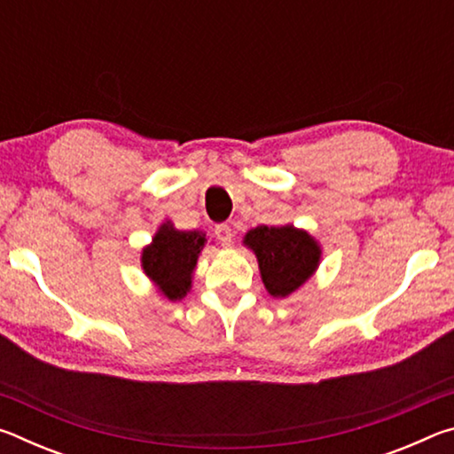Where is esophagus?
Returning <instances> with one entry per match:
<instances>
[{"label":"esophagus","instance_id":"esophagus-1","mask_svg":"<svg viewBox=\"0 0 454 454\" xmlns=\"http://www.w3.org/2000/svg\"><path fill=\"white\" fill-rule=\"evenodd\" d=\"M214 234H216V238H218L222 246H232L234 232H232V228H230L228 224H218L216 230H214Z\"/></svg>","mask_w":454,"mask_h":454}]
</instances>
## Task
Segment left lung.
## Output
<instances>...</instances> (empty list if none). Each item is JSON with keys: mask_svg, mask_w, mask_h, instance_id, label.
I'll list each match as a JSON object with an SVG mask.
<instances>
[{"mask_svg": "<svg viewBox=\"0 0 454 454\" xmlns=\"http://www.w3.org/2000/svg\"><path fill=\"white\" fill-rule=\"evenodd\" d=\"M244 246L254 252L268 294L286 298L317 272L322 248L302 228L256 226L246 232Z\"/></svg>", "mask_w": 454, "mask_h": 454, "instance_id": "8db88e82", "label": "left lung"}]
</instances>
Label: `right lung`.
I'll list each match as a JSON object with an SVG mask.
<instances>
[{"label":"right lung","instance_id":"right-lung-1","mask_svg":"<svg viewBox=\"0 0 454 454\" xmlns=\"http://www.w3.org/2000/svg\"><path fill=\"white\" fill-rule=\"evenodd\" d=\"M202 230H178L164 222L142 250V270L168 301H182L192 288L198 256L206 246Z\"/></svg>","mask_w":454,"mask_h":454}]
</instances>
